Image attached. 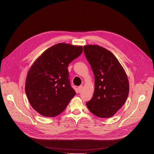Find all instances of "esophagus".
Wrapping results in <instances>:
<instances>
[{"mask_svg":"<svg viewBox=\"0 0 154 154\" xmlns=\"http://www.w3.org/2000/svg\"><path fill=\"white\" fill-rule=\"evenodd\" d=\"M82 88H83V86L82 85H80V86H79V87H78V91H79V92H80L82 91Z\"/></svg>","mask_w":154,"mask_h":154,"instance_id":"34e87169","label":"esophagus"}]
</instances>
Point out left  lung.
<instances>
[{"instance_id":"obj_1","label":"left lung","mask_w":154,"mask_h":154,"mask_svg":"<svg viewBox=\"0 0 154 154\" xmlns=\"http://www.w3.org/2000/svg\"><path fill=\"white\" fill-rule=\"evenodd\" d=\"M86 58L95 76L92 99L86 103L93 114L100 118L114 116L125 102L129 92L126 73L111 52L97 45L84 46Z\"/></svg>"}]
</instances>
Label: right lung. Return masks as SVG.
I'll return each instance as SVG.
<instances>
[{"mask_svg": "<svg viewBox=\"0 0 154 154\" xmlns=\"http://www.w3.org/2000/svg\"><path fill=\"white\" fill-rule=\"evenodd\" d=\"M82 51V46L57 44L47 48L32 64L25 90L31 106L40 115L51 117L59 115L75 96L67 67Z\"/></svg>", "mask_w": 154, "mask_h": 154, "instance_id": "add662e5", "label": "right lung"}]
</instances>
